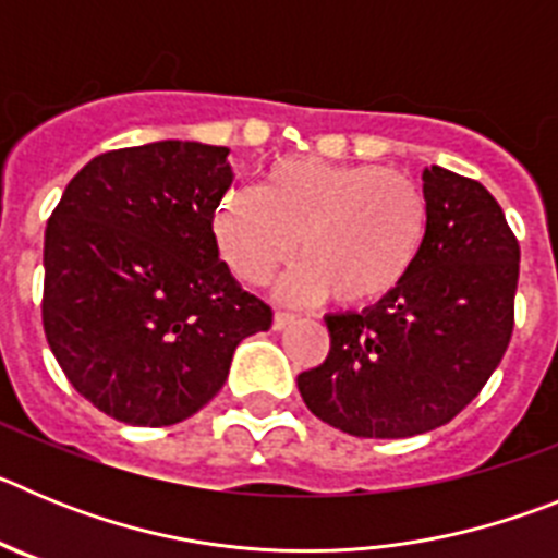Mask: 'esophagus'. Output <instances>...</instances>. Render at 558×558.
<instances>
[{
	"label": "esophagus",
	"mask_w": 558,
	"mask_h": 558,
	"mask_svg": "<svg viewBox=\"0 0 558 558\" xmlns=\"http://www.w3.org/2000/svg\"><path fill=\"white\" fill-rule=\"evenodd\" d=\"M293 322H295V313H284V310H276L274 313V329H284Z\"/></svg>",
	"instance_id": "34e87169"
}]
</instances>
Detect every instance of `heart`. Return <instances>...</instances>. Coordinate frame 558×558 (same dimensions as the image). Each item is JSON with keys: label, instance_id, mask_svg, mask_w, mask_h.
<instances>
[{"label": "heart", "instance_id": "b5f03b06", "mask_svg": "<svg viewBox=\"0 0 558 558\" xmlns=\"http://www.w3.org/2000/svg\"><path fill=\"white\" fill-rule=\"evenodd\" d=\"M427 218L425 190L408 172L282 159L265 172L263 190L220 195L211 236L240 282H268L299 248L304 259L282 276V299L315 302L332 293L343 307H363L411 276Z\"/></svg>", "mask_w": 558, "mask_h": 558}]
</instances>
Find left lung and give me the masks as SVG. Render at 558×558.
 <instances>
[{
  "instance_id": "left-lung-1",
  "label": "left lung",
  "mask_w": 558,
  "mask_h": 558,
  "mask_svg": "<svg viewBox=\"0 0 558 558\" xmlns=\"http://www.w3.org/2000/svg\"><path fill=\"white\" fill-rule=\"evenodd\" d=\"M427 240L411 276L363 313L327 315L329 354L299 374L315 416L360 438H408L456 418L514 332L520 243L475 179L422 172Z\"/></svg>"
}]
</instances>
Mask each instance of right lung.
Wrapping results in <instances>:
<instances>
[{"label":"right lung","instance_id":"add662e5","mask_svg":"<svg viewBox=\"0 0 558 558\" xmlns=\"http://www.w3.org/2000/svg\"><path fill=\"white\" fill-rule=\"evenodd\" d=\"M229 150L153 142L69 181L44 234L41 322L81 397L117 422L167 427L229 377L236 343L274 322L211 236Z\"/></svg>","mask_w":558,"mask_h":558}]
</instances>
